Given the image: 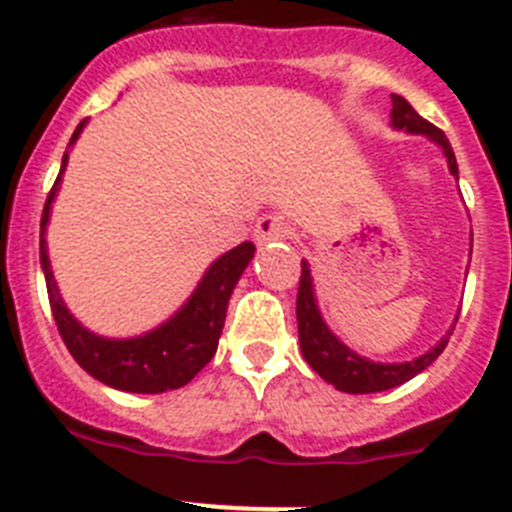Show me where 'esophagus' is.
Returning <instances> with one entry per match:
<instances>
[{"label": "esophagus", "instance_id": "esophagus-1", "mask_svg": "<svg viewBox=\"0 0 512 512\" xmlns=\"http://www.w3.org/2000/svg\"><path fill=\"white\" fill-rule=\"evenodd\" d=\"M289 235H292V230H289V225L277 215H264L259 223H256V228H253V238H256L259 246H266V243L271 241H284Z\"/></svg>", "mask_w": 512, "mask_h": 512}]
</instances>
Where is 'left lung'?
I'll return each instance as SVG.
<instances>
[{
    "label": "left lung",
    "mask_w": 512,
    "mask_h": 512,
    "mask_svg": "<svg viewBox=\"0 0 512 512\" xmlns=\"http://www.w3.org/2000/svg\"><path fill=\"white\" fill-rule=\"evenodd\" d=\"M392 128L405 130L413 135H425V138L436 143L446 156L451 176L459 182V166H456V156L451 151L449 138L431 125L428 120L418 115L410 107L408 99L392 94ZM459 320V315H456ZM454 320V323H456ZM297 330H300V348L307 364L320 374L328 384H333L336 390L348 392V395H369V392H384L392 387H400L408 379L418 377L423 369L433 364L438 356L443 354V348L449 343L451 328L436 346H431L425 354H420L413 361H400V364H382V361H372L366 356H359L354 348H348L341 338L328 328V323L320 315L318 297H315V284H312L310 264L302 259V277L300 289H297Z\"/></svg>",
    "instance_id": "1"
}]
</instances>
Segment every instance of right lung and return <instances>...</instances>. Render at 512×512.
<instances>
[{"mask_svg":"<svg viewBox=\"0 0 512 512\" xmlns=\"http://www.w3.org/2000/svg\"><path fill=\"white\" fill-rule=\"evenodd\" d=\"M84 125L87 120L79 122V128L69 140V148L79 140ZM66 164H69V151L63 153L61 171H58V179L45 200L43 217H40V266H43L45 287H48V300H51L58 333L76 364L107 387L138 392V395L179 390L192 382L194 374L215 356L217 341H220L225 325L228 300L246 266L251 264L256 246L246 241L212 261L189 300L158 328L133 338L97 336L94 330L84 328L63 302L56 279H53L48 243H45V230H48V220H51L53 202H56Z\"/></svg>","mask_w":512,"mask_h":512,"instance_id":"add662e5","label":"right lung"}]
</instances>
